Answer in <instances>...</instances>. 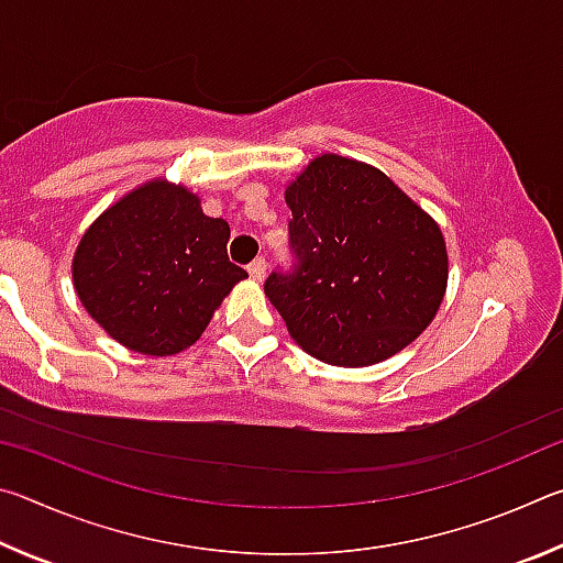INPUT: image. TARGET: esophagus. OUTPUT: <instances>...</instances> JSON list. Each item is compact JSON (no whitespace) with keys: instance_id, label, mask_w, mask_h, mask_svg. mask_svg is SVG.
I'll return each instance as SVG.
<instances>
[{"instance_id":"1","label":"esophagus","mask_w":563,"mask_h":563,"mask_svg":"<svg viewBox=\"0 0 563 563\" xmlns=\"http://www.w3.org/2000/svg\"><path fill=\"white\" fill-rule=\"evenodd\" d=\"M265 258H255L251 265H247V273H251L253 280H263L265 278Z\"/></svg>"}]
</instances>
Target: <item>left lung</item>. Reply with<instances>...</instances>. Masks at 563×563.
I'll use <instances>...</instances> for the list:
<instances>
[{
    "label": "left lung",
    "mask_w": 563,
    "mask_h": 563,
    "mask_svg": "<svg viewBox=\"0 0 563 563\" xmlns=\"http://www.w3.org/2000/svg\"><path fill=\"white\" fill-rule=\"evenodd\" d=\"M292 271L265 280L290 338L328 365L365 367L419 338L446 290L444 235L383 170L312 158L285 190Z\"/></svg>",
    "instance_id": "obj_1"
}]
</instances>
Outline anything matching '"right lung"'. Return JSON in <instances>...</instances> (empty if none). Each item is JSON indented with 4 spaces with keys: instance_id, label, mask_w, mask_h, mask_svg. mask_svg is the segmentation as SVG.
Here are the masks:
<instances>
[{
    "instance_id": "obj_1",
    "label": "right lung",
    "mask_w": 563,
    "mask_h": 563,
    "mask_svg": "<svg viewBox=\"0 0 563 563\" xmlns=\"http://www.w3.org/2000/svg\"><path fill=\"white\" fill-rule=\"evenodd\" d=\"M231 228L164 178L107 208L74 253V288L89 316L141 355L166 357L201 338L213 310L247 278L228 261Z\"/></svg>"
}]
</instances>
